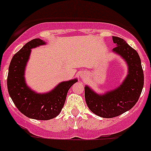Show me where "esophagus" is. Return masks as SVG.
Instances as JSON below:
<instances>
[{"mask_svg":"<svg viewBox=\"0 0 151 151\" xmlns=\"http://www.w3.org/2000/svg\"><path fill=\"white\" fill-rule=\"evenodd\" d=\"M81 78H86L85 74H84V73H82L81 75Z\"/></svg>","mask_w":151,"mask_h":151,"instance_id":"obj_1","label":"esophagus"}]
</instances>
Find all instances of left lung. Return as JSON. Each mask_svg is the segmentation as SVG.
<instances>
[{"instance_id": "left-lung-1", "label": "left lung", "mask_w": 151, "mask_h": 151, "mask_svg": "<svg viewBox=\"0 0 151 151\" xmlns=\"http://www.w3.org/2000/svg\"><path fill=\"white\" fill-rule=\"evenodd\" d=\"M116 44L112 51L126 62L128 71L119 87L97 93L89 86L84 87L87 107L93 114L104 118H112L129 111L136 104L144 87V72L137 52L124 39L112 37Z\"/></svg>"}]
</instances>
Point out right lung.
<instances>
[{
  "instance_id": "1",
  "label": "right lung",
  "mask_w": 151,
  "mask_h": 151,
  "mask_svg": "<svg viewBox=\"0 0 151 151\" xmlns=\"http://www.w3.org/2000/svg\"><path fill=\"white\" fill-rule=\"evenodd\" d=\"M46 43L39 38L27 43L11 59L7 75V90L14 104L23 114L31 119L47 121L56 117L65 103L68 92L77 78L58 83L47 93H37L27 86L25 68L31 49Z\"/></svg>"
}]
</instances>
